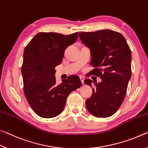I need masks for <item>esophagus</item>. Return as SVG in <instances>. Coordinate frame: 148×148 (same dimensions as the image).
Instances as JSON below:
<instances>
[{"label":"esophagus","mask_w":148,"mask_h":148,"mask_svg":"<svg viewBox=\"0 0 148 148\" xmlns=\"http://www.w3.org/2000/svg\"><path fill=\"white\" fill-rule=\"evenodd\" d=\"M80 79H81V81L83 84H84V77L83 76H80Z\"/></svg>","instance_id":"esophagus-1"}]
</instances>
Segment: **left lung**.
I'll use <instances>...</instances> for the list:
<instances>
[{
    "mask_svg": "<svg viewBox=\"0 0 148 148\" xmlns=\"http://www.w3.org/2000/svg\"><path fill=\"white\" fill-rule=\"evenodd\" d=\"M82 42L90 48V75L100 77L95 82L90 98L86 100L88 111L96 117H108L120 108L127 93L131 77V51L120 33L105 29L79 33ZM92 87L93 81L84 80Z\"/></svg>",
    "mask_w": 148,
    "mask_h": 148,
    "instance_id": "left-lung-1",
    "label": "left lung"
}]
</instances>
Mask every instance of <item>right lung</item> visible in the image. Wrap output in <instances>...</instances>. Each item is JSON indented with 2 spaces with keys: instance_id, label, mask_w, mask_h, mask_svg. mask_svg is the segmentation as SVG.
<instances>
[{
  "instance_id": "right-lung-1",
  "label": "right lung",
  "mask_w": 148,
  "mask_h": 148,
  "mask_svg": "<svg viewBox=\"0 0 148 148\" xmlns=\"http://www.w3.org/2000/svg\"><path fill=\"white\" fill-rule=\"evenodd\" d=\"M78 33L36 35L23 52L21 67L23 91L31 108L42 118L56 117L64 110L67 96L82 85L79 77L69 76L56 84L55 67L62 63L65 50L77 40Z\"/></svg>"
}]
</instances>
